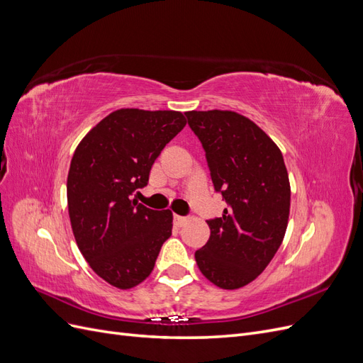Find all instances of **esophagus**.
Here are the masks:
<instances>
[{
    "instance_id": "esophagus-1",
    "label": "esophagus",
    "mask_w": 363,
    "mask_h": 363,
    "mask_svg": "<svg viewBox=\"0 0 363 363\" xmlns=\"http://www.w3.org/2000/svg\"><path fill=\"white\" fill-rule=\"evenodd\" d=\"M174 223H175V225L182 227V225H184L186 223H188V218L180 216V215H174Z\"/></svg>"
}]
</instances>
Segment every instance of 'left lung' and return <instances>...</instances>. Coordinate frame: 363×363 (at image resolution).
I'll return each mask as SVG.
<instances>
[{
	"label": "left lung",
	"instance_id": "8db88e82",
	"mask_svg": "<svg viewBox=\"0 0 363 363\" xmlns=\"http://www.w3.org/2000/svg\"><path fill=\"white\" fill-rule=\"evenodd\" d=\"M186 118L227 203L221 218L207 221L211 238L195 251L196 265L219 288H242L268 267L288 227L291 188L281 151L239 113L192 111Z\"/></svg>",
	"mask_w": 363,
	"mask_h": 363
}]
</instances>
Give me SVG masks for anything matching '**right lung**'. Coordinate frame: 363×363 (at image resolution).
I'll list each match as a JSON object with an SVG mask.
<instances>
[{
	"label": "right lung",
	"mask_w": 363,
	"mask_h": 363,
	"mask_svg": "<svg viewBox=\"0 0 363 363\" xmlns=\"http://www.w3.org/2000/svg\"><path fill=\"white\" fill-rule=\"evenodd\" d=\"M186 119L174 111L121 108L77 147L68 174V211L83 257L119 289L144 281L171 236V211L130 200L145 188L152 163Z\"/></svg>",
	"instance_id": "1"
}]
</instances>
